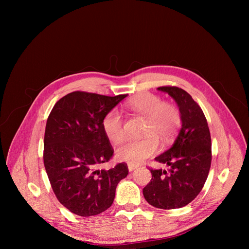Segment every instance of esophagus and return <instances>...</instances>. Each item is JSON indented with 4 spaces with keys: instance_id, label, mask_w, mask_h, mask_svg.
I'll use <instances>...</instances> for the list:
<instances>
[{
    "instance_id": "esophagus-1",
    "label": "esophagus",
    "mask_w": 249,
    "mask_h": 249,
    "mask_svg": "<svg viewBox=\"0 0 249 249\" xmlns=\"http://www.w3.org/2000/svg\"><path fill=\"white\" fill-rule=\"evenodd\" d=\"M138 166L137 165H133V164H127V168H129V170L130 171H133V170H135L136 169Z\"/></svg>"
}]
</instances>
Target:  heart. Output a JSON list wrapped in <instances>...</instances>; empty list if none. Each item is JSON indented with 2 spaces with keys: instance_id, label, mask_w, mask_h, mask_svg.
I'll return each instance as SVG.
<instances>
[{
  "instance_id": "heart-1",
  "label": "heart",
  "mask_w": 249,
  "mask_h": 249,
  "mask_svg": "<svg viewBox=\"0 0 249 249\" xmlns=\"http://www.w3.org/2000/svg\"><path fill=\"white\" fill-rule=\"evenodd\" d=\"M130 110L146 118L144 134L141 139H126L116 149L120 161L138 165L154 155L159 147V140L166 142L178 131L180 114L171 104L164 103L160 96L153 93H142L126 104ZM103 130L113 142H118L124 135V120L117 110L108 112L103 119Z\"/></svg>"
}]
</instances>
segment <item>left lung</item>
<instances>
[{
  "label": "left lung",
  "instance_id": "left-lung-1",
  "mask_svg": "<svg viewBox=\"0 0 249 249\" xmlns=\"http://www.w3.org/2000/svg\"><path fill=\"white\" fill-rule=\"evenodd\" d=\"M178 104L182 127L172 146L155 158L169 166L168 171L150 169L152 179L143 188L146 201L170 210L187 206L201 191L212 161L211 135L205 114L192 96L176 86H162Z\"/></svg>",
  "mask_w": 249,
  "mask_h": 249
}]
</instances>
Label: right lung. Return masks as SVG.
<instances>
[{
    "label": "right lung",
    "instance_id": "add662e5",
    "mask_svg": "<svg viewBox=\"0 0 249 249\" xmlns=\"http://www.w3.org/2000/svg\"><path fill=\"white\" fill-rule=\"evenodd\" d=\"M125 96L73 91L60 99L48 117L44 167L57 199L73 214L89 217L106 211L129 173L125 163L99 168L114 153L103 119Z\"/></svg>",
    "mask_w": 249,
    "mask_h": 249
}]
</instances>
